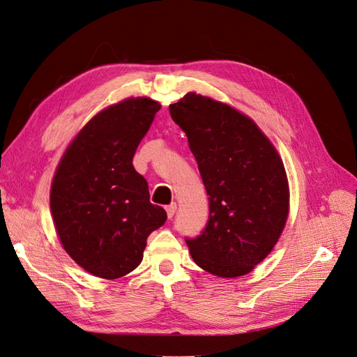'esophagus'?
<instances>
[{"label":"esophagus","instance_id":"34e87169","mask_svg":"<svg viewBox=\"0 0 357 357\" xmlns=\"http://www.w3.org/2000/svg\"><path fill=\"white\" fill-rule=\"evenodd\" d=\"M165 211H167V215H168V218H173V217H174V213H176V211H177V204H176V202L169 204V205L165 208Z\"/></svg>","mask_w":357,"mask_h":357}]
</instances>
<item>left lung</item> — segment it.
Here are the masks:
<instances>
[{"label": "left lung", "instance_id": "left-lung-1", "mask_svg": "<svg viewBox=\"0 0 357 357\" xmlns=\"http://www.w3.org/2000/svg\"><path fill=\"white\" fill-rule=\"evenodd\" d=\"M169 114L188 135L209 196L205 228L186 237L192 258L213 275H245L273 250L287 221L280 155L249 117L211 98L190 92Z\"/></svg>", "mask_w": 357, "mask_h": 357}]
</instances>
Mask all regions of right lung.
<instances>
[{
  "label": "right lung",
  "instance_id": "1",
  "mask_svg": "<svg viewBox=\"0 0 357 357\" xmlns=\"http://www.w3.org/2000/svg\"><path fill=\"white\" fill-rule=\"evenodd\" d=\"M161 105L130 98L101 111L71 142L55 171L51 212L66 252L88 273L114 280L144 259L167 212L149 202L133 156Z\"/></svg>",
  "mask_w": 357,
  "mask_h": 357
}]
</instances>
